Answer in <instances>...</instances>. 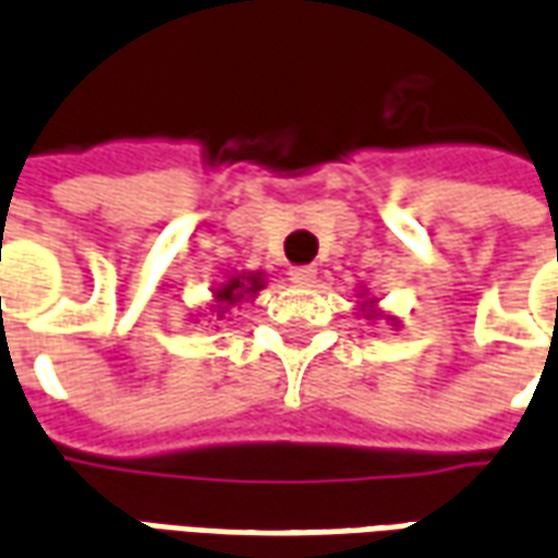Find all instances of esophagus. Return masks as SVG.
<instances>
[{"instance_id":"esophagus-1","label":"esophagus","mask_w":558,"mask_h":558,"mask_svg":"<svg viewBox=\"0 0 558 558\" xmlns=\"http://www.w3.org/2000/svg\"><path fill=\"white\" fill-rule=\"evenodd\" d=\"M290 280L295 283V287H314V283H316V268L314 266L292 268Z\"/></svg>"}]
</instances>
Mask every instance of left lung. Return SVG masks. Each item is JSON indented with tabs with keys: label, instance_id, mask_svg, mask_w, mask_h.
<instances>
[{
	"label": "left lung",
	"instance_id": "left-lung-1",
	"mask_svg": "<svg viewBox=\"0 0 558 558\" xmlns=\"http://www.w3.org/2000/svg\"><path fill=\"white\" fill-rule=\"evenodd\" d=\"M359 299H362V302H359V307H355V314L364 316V319H386V323H391L395 328H400L398 316L386 314V311L376 304V299H371V292L359 290Z\"/></svg>",
	"mask_w": 558,
	"mask_h": 558
}]
</instances>
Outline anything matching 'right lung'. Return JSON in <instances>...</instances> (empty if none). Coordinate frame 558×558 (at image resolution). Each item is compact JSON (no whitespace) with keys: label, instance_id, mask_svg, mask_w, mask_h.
Listing matches in <instances>:
<instances>
[{"label":"right lung","instance_id":"1","mask_svg":"<svg viewBox=\"0 0 558 558\" xmlns=\"http://www.w3.org/2000/svg\"><path fill=\"white\" fill-rule=\"evenodd\" d=\"M266 271H232L227 275L223 283H218L215 290H211V304H208V311L223 319V314L235 307V304L242 302H254L259 290H266Z\"/></svg>","mask_w":558,"mask_h":558}]
</instances>
